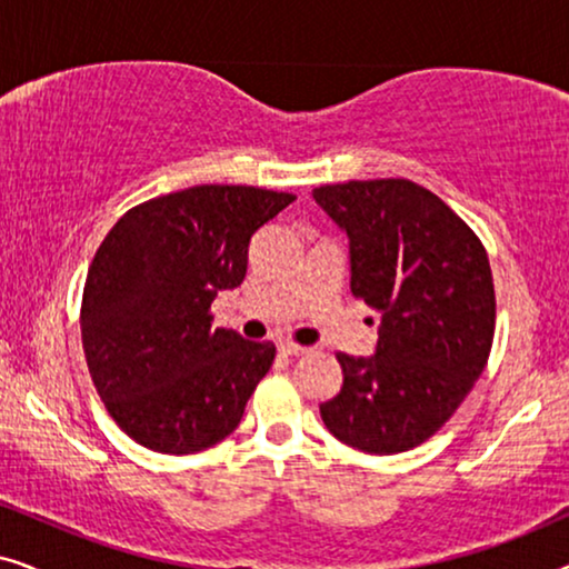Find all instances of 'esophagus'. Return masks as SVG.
<instances>
[{
	"instance_id": "obj_1",
	"label": "esophagus",
	"mask_w": 569,
	"mask_h": 569,
	"mask_svg": "<svg viewBox=\"0 0 569 569\" xmlns=\"http://www.w3.org/2000/svg\"><path fill=\"white\" fill-rule=\"evenodd\" d=\"M279 352H282V355H290V357H300V355H306V352H308V347L295 345V341H282V345H279Z\"/></svg>"
}]
</instances>
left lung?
<instances>
[{
	"label": "left lung",
	"mask_w": 569,
	"mask_h": 569,
	"mask_svg": "<svg viewBox=\"0 0 569 569\" xmlns=\"http://www.w3.org/2000/svg\"><path fill=\"white\" fill-rule=\"evenodd\" d=\"M313 197L349 236L352 295L380 316L376 355H337L345 386L321 419L349 448L403 453L456 415L489 360L487 251L446 201L407 178L326 183Z\"/></svg>",
	"instance_id": "left-lung-1"
}]
</instances>
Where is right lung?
<instances>
[{"label":"right lung","mask_w":569,"mask_h":569,"mask_svg":"<svg viewBox=\"0 0 569 569\" xmlns=\"http://www.w3.org/2000/svg\"><path fill=\"white\" fill-rule=\"evenodd\" d=\"M295 197L204 183L131 207L96 251L80 329L113 422L158 453H199L240 425L274 362L271 341L212 329V300L243 282L253 232Z\"/></svg>","instance_id":"add662e5"}]
</instances>
